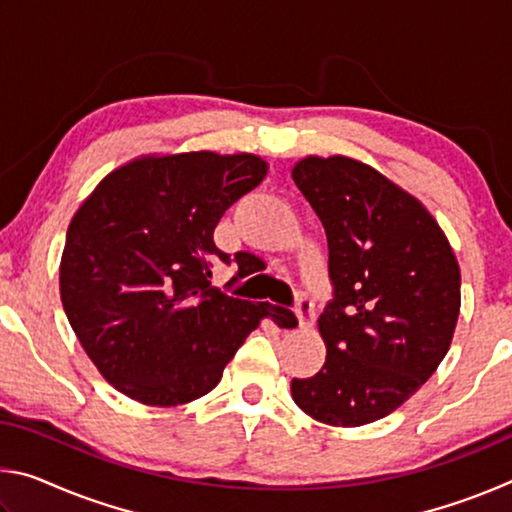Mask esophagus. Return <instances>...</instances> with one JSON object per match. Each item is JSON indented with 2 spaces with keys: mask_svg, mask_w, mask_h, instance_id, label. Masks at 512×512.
<instances>
[{
  "mask_svg": "<svg viewBox=\"0 0 512 512\" xmlns=\"http://www.w3.org/2000/svg\"><path fill=\"white\" fill-rule=\"evenodd\" d=\"M314 302H311L307 296H300L298 298V305H296V318H298V325L305 329L311 327L314 323Z\"/></svg>",
  "mask_w": 512,
  "mask_h": 512,
  "instance_id": "obj_1",
  "label": "esophagus"
}]
</instances>
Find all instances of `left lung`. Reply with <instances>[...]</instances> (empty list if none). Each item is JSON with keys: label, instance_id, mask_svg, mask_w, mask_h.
Segmentation results:
<instances>
[{"label": "left lung", "instance_id": "8db88e82", "mask_svg": "<svg viewBox=\"0 0 512 512\" xmlns=\"http://www.w3.org/2000/svg\"><path fill=\"white\" fill-rule=\"evenodd\" d=\"M291 176L325 228L334 284L318 318L325 363L291 395L318 422L361 427L400 409L445 359L461 268L427 207L370 164L307 155Z\"/></svg>", "mask_w": 512, "mask_h": 512}]
</instances>
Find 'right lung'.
<instances>
[{
    "mask_svg": "<svg viewBox=\"0 0 512 512\" xmlns=\"http://www.w3.org/2000/svg\"><path fill=\"white\" fill-rule=\"evenodd\" d=\"M268 162L253 153L142 155L110 171L67 228L60 300L103 379L146 406L194 402L264 318L289 309L232 298L210 284L230 262L214 244L228 207Z\"/></svg>",
    "mask_w": 512,
    "mask_h": 512,
    "instance_id": "1",
    "label": "right lung"
}]
</instances>
